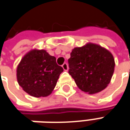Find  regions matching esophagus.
Instances as JSON below:
<instances>
[{
  "instance_id": "34e87169",
  "label": "esophagus",
  "mask_w": 130,
  "mask_h": 130,
  "mask_svg": "<svg viewBox=\"0 0 130 130\" xmlns=\"http://www.w3.org/2000/svg\"><path fill=\"white\" fill-rule=\"evenodd\" d=\"M62 67L63 70H65V71H67V70H68V64H67L66 62L63 63V65H62Z\"/></svg>"
}]
</instances>
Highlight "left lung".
Returning a JSON list of instances; mask_svg holds the SVG:
<instances>
[{
	"label": "left lung",
	"instance_id": "1",
	"mask_svg": "<svg viewBox=\"0 0 130 130\" xmlns=\"http://www.w3.org/2000/svg\"><path fill=\"white\" fill-rule=\"evenodd\" d=\"M68 64V73L78 87L90 94L101 91L107 86L115 66L113 55L109 52L91 43L74 48Z\"/></svg>",
	"mask_w": 130,
	"mask_h": 130
}]
</instances>
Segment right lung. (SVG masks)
<instances>
[{
    "mask_svg": "<svg viewBox=\"0 0 130 130\" xmlns=\"http://www.w3.org/2000/svg\"><path fill=\"white\" fill-rule=\"evenodd\" d=\"M63 68L56 58L45 50H31L17 68V80L24 91L34 97L49 96L56 86Z\"/></svg>",
    "mask_w": 130,
    "mask_h": 130,
    "instance_id": "add662e5",
    "label": "right lung"
}]
</instances>
